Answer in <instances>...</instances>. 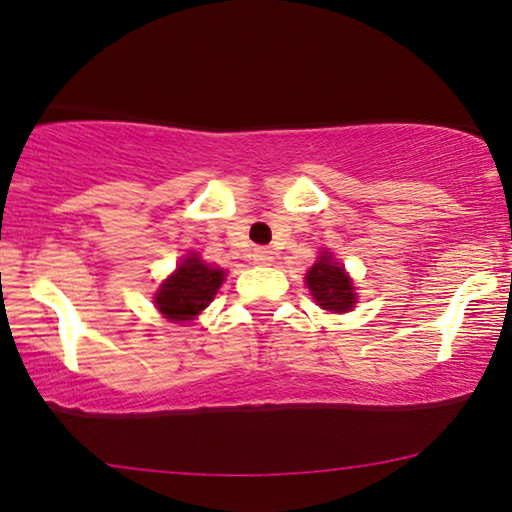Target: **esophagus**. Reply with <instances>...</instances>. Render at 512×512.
Segmentation results:
<instances>
[{"label":"esophagus","instance_id":"esophagus-1","mask_svg":"<svg viewBox=\"0 0 512 512\" xmlns=\"http://www.w3.org/2000/svg\"><path fill=\"white\" fill-rule=\"evenodd\" d=\"M252 260H255L257 264H269L271 252L267 248H255V252H252Z\"/></svg>","mask_w":512,"mask_h":512}]
</instances>
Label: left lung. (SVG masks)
Instances as JSON below:
<instances>
[{
    "label": "left lung",
    "mask_w": 512,
    "mask_h": 512,
    "mask_svg": "<svg viewBox=\"0 0 512 512\" xmlns=\"http://www.w3.org/2000/svg\"><path fill=\"white\" fill-rule=\"evenodd\" d=\"M307 286L312 290L314 300L328 312H349L357 300L352 281L331 255H321L319 262L309 269Z\"/></svg>",
    "instance_id": "1"
}]
</instances>
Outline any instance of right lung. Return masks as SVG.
<instances>
[{"mask_svg": "<svg viewBox=\"0 0 512 512\" xmlns=\"http://www.w3.org/2000/svg\"><path fill=\"white\" fill-rule=\"evenodd\" d=\"M224 271L203 264L200 257H186L155 295V304L167 319L189 321L215 300Z\"/></svg>", "mask_w": 512, "mask_h": 512, "instance_id": "1", "label": "right lung"}]
</instances>
